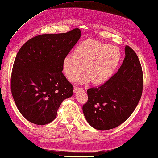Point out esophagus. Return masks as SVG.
<instances>
[{
  "label": "esophagus",
  "instance_id": "esophagus-1",
  "mask_svg": "<svg viewBox=\"0 0 158 158\" xmlns=\"http://www.w3.org/2000/svg\"><path fill=\"white\" fill-rule=\"evenodd\" d=\"M80 91H84V89L81 88L74 87V93H77V92H80Z\"/></svg>",
  "mask_w": 158,
  "mask_h": 158
}]
</instances>
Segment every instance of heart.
Returning a JSON list of instances; mask_svg holds the SVG:
<instances>
[{"instance_id": "1", "label": "heart", "mask_w": 158, "mask_h": 158, "mask_svg": "<svg viewBox=\"0 0 158 158\" xmlns=\"http://www.w3.org/2000/svg\"><path fill=\"white\" fill-rule=\"evenodd\" d=\"M121 59V51L94 39H85L74 50L73 56L63 60L62 70L68 81L75 82L84 74L83 81H90L93 85L104 84L110 78Z\"/></svg>"}]
</instances>
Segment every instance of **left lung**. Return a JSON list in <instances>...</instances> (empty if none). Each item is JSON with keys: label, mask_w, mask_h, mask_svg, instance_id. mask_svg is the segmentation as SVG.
I'll return each mask as SVG.
<instances>
[{"label": "left lung", "mask_w": 158, "mask_h": 158, "mask_svg": "<svg viewBox=\"0 0 158 158\" xmlns=\"http://www.w3.org/2000/svg\"><path fill=\"white\" fill-rule=\"evenodd\" d=\"M125 58L118 71L99 87L87 90L88 102L83 113L97 130L116 128L131 115L143 90L141 64L135 51L125 47Z\"/></svg>", "instance_id": "obj_1"}]
</instances>
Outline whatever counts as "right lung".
<instances>
[{"label": "right lung", "instance_id": "obj_1", "mask_svg": "<svg viewBox=\"0 0 158 158\" xmlns=\"http://www.w3.org/2000/svg\"><path fill=\"white\" fill-rule=\"evenodd\" d=\"M75 28L66 33L41 34L23 45L14 60L11 90L21 114L37 125L55 119L73 86L62 73L63 60L81 37Z\"/></svg>", "mask_w": 158, "mask_h": 158}]
</instances>
